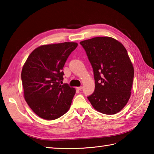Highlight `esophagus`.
Here are the masks:
<instances>
[{"label":"esophagus","mask_w":154,"mask_h":154,"mask_svg":"<svg viewBox=\"0 0 154 154\" xmlns=\"http://www.w3.org/2000/svg\"><path fill=\"white\" fill-rule=\"evenodd\" d=\"M76 89L77 90H79V91H81V90H82V89H83V87H78L76 88Z\"/></svg>","instance_id":"obj_1"}]
</instances>
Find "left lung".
I'll return each instance as SVG.
<instances>
[{
  "instance_id": "left-lung-1",
  "label": "left lung",
  "mask_w": 154,
  "mask_h": 154,
  "mask_svg": "<svg viewBox=\"0 0 154 154\" xmlns=\"http://www.w3.org/2000/svg\"><path fill=\"white\" fill-rule=\"evenodd\" d=\"M92 65L94 93L87 99L96 110L116 114L128 102L134 66L122 43L111 37H95L80 42Z\"/></svg>"
}]
</instances>
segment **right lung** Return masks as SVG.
<instances>
[{
    "instance_id": "1",
    "label": "right lung",
    "mask_w": 154,
    "mask_h": 154,
    "mask_svg": "<svg viewBox=\"0 0 154 154\" xmlns=\"http://www.w3.org/2000/svg\"><path fill=\"white\" fill-rule=\"evenodd\" d=\"M76 42L42 45L29 55L23 65L21 78L24 97L38 116L55 120L69 109L75 89L62 84V71Z\"/></svg>"
}]
</instances>
